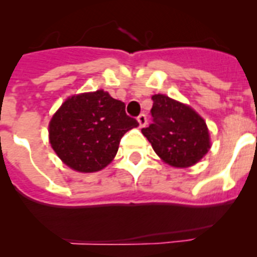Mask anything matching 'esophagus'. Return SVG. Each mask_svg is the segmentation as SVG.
<instances>
[{
	"instance_id": "obj_1",
	"label": "esophagus",
	"mask_w": 257,
	"mask_h": 257,
	"mask_svg": "<svg viewBox=\"0 0 257 257\" xmlns=\"http://www.w3.org/2000/svg\"><path fill=\"white\" fill-rule=\"evenodd\" d=\"M138 122H139V127H145V124H147V115L140 114L138 117Z\"/></svg>"
}]
</instances>
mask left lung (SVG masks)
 Listing matches in <instances>:
<instances>
[{
	"label": "left lung",
	"instance_id": "left-lung-1",
	"mask_svg": "<svg viewBox=\"0 0 257 257\" xmlns=\"http://www.w3.org/2000/svg\"><path fill=\"white\" fill-rule=\"evenodd\" d=\"M153 122L142 128L154 152L174 167H189L210 149V135L205 119L189 105L162 94L152 96Z\"/></svg>",
	"mask_w": 257,
	"mask_h": 257
}]
</instances>
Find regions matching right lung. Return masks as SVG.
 <instances>
[{
	"label": "right lung",
	"mask_w": 257,
	"mask_h": 257,
	"mask_svg": "<svg viewBox=\"0 0 257 257\" xmlns=\"http://www.w3.org/2000/svg\"><path fill=\"white\" fill-rule=\"evenodd\" d=\"M124 108L103 90L68 97L50 121L52 149L76 171L104 169L117 154L122 136L139 126Z\"/></svg>",
	"instance_id": "1"
}]
</instances>
